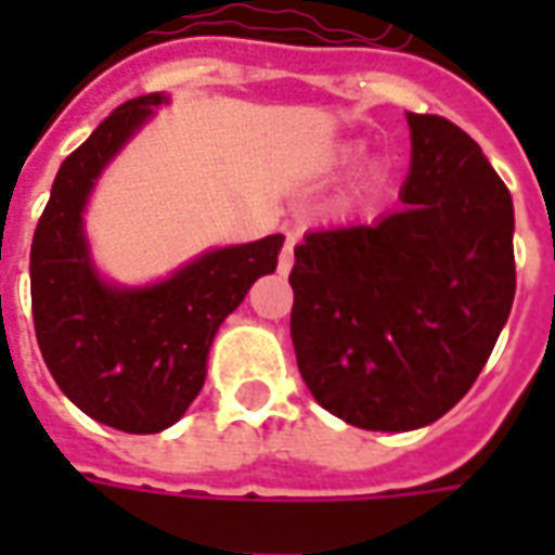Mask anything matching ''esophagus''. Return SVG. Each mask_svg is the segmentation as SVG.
I'll list each match as a JSON object with an SVG mask.
<instances>
[{
    "label": "esophagus",
    "mask_w": 555,
    "mask_h": 555,
    "mask_svg": "<svg viewBox=\"0 0 555 555\" xmlns=\"http://www.w3.org/2000/svg\"><path fill=\"white\" fill-rule=\"evenodd\" d=\"M293 262H296V259H293V244H287L281 249V256H278V271L287 274L289 268H293Z\"/></svg>",
    "instance_id": "obj_1"
}]
</instances>
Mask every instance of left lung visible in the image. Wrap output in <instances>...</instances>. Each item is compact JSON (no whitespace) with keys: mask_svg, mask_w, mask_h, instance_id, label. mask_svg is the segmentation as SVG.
Segmentation results:
<instances>
[{"mask_svg":"<svg viewBox=\"0 0 555 555\" xmlns=\"http://www.w3.org/2000/svg\"><path fill=\"white\" fill-rule=\"evenodd\" d=\"M401 209L311 231L289 271V333L321 408L373 433L436 423L494 349L516 296L513 197L451 119L408 114Z\"/></svg>","mask_w":555,"mask_h":555,"instance_id":"left-lung-1","label":"left lung"}]
</instances>
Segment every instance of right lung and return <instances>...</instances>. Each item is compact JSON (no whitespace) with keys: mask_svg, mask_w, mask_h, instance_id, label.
<instances>
[{"mask_svg":"<svg viewBox=\"0 0 555 555\" xmlns=\"http://www.w3.org/2000/svg\"><path fill=\"white\" fill-rule=\"evenodd\" d=\"M163 101L119 104L61 163L30 249L36 343L54 383L82 414L119 433H160L188 411L206 379V354L246 289L278 268L281 234L224 246L169 281L117 289L98 281L82 237V206L111 160Z\"/></svg>","mask_w":555,"mask_h":555,"instance_id":"1","label":"right lung"}]
</instances>
